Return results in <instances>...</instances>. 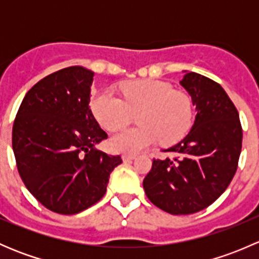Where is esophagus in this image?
Segmentation results:
<instances>
[{"mask_svg":"<svg viewBox=\"0 0 259 259\" xmlns=\"http://www.w3.org/2000/svg\"><path fill=\"white\" fill-rule=\"evenodd\" d=\"M137 158L135 154H122V160L127 161V160H133V159Z\"/></svg>","mask_w":259,"mask_h":259,"instance_id":"esophagus-1","label":"esophagus"}]
</instances>
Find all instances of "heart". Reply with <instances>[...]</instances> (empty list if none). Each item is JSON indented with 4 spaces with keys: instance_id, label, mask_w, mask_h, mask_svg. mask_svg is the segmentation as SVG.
I'll list each match as a JSON object with an SVG mask.
<instances>
[{
    "instance_id": "heart-1",
    "label": "heart",
    "mask_w": 259,
    "mask_h": 259,
    "mask_svg": "<svg viewBox=\"0 0 259 259\" xmlns=\"http://www.w3.org/2000/svg\"><path fill=\"white\" fill-rule=\"evenodd\" d=\"M120 93L122 99L109 90L99 91L90 100L91 113L108 130L124 126L138 113L140 125L119 130L111 138L115 150L138 153L159 140L163 145H174L192 129V99L174 91L170 83L153 79L127 81L120 86Z\"/></svg>"
}]
</instances>
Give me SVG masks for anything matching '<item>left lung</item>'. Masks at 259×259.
Segmentation results:
<instances>
[{"label":"left lung","instance_id":"1","mask_svg":"<svg viewBox=\"0 0 259 259\" xmlns=\"http://www.w3.org/2000/svg\"><path fill=\"white\" fill-rule=\"evenodd\" d=\"M180 85L198 111L194 125L164 150L174 158L153 159L143 182L149 200L177 215L205 209L221 197L238 168L243 138L238 111L218 82L188 72Z\"/></svg>","mask_w":259,"mask_h":259}]
</instances>
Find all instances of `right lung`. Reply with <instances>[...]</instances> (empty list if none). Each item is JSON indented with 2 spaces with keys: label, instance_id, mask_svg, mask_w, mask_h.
Returning a JSON list of instances; mask_svg holds the SVG:
<instances>
[{
  "label": "right lung",
  "instance_id": "obj_1",
  "mask_svg": "<svg viewBox=\"0 0 259 259\" xmlns=\"http://www.w3.org/2000/svg\"><path fill=\"white\" fill-rule=\"evenodd\" d=\"M93 77L81 66L44 77L27 91L12 127L23 184L44 207L65 215L98 203L122 163L120 155L95 149L108 134L89 108Z\"/></svg>",
  "mask_w": 259,
  "mask_h": 259
}]
</instances>
